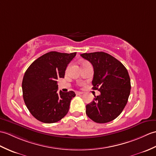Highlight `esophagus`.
<instances>
[{
    "mask_svg": "<svg viewBox=\"0 0 156 156\" xmlns=\"http://www.w3.org/2000/svg\"><path fill=\"white\" fill-rule=\"evenodd\" d=\"M82 94V92H76V95H80V94Z\"/></svg>",
    "mask_w": 156,
    "mask_h": 156,
    "instance_id": "esophagus-1",
    "label": "esophagus"
}]
</instances>
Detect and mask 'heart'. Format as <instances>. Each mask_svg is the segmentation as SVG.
<instances>
[{"mask_svg":"<svg viewBox=\"0 0 156 156\" xmlns=\"http://www.w3.org/2000/svg\"><path fill=\"white\" fill-rule=\"evenodd\" d=\"M88 64V62H83L82 64V66H84V65H86V64Z\"/></svg>","mask_w":156,"mask_h":156,"instance_id":"1","label":"heart"}]
</instances>
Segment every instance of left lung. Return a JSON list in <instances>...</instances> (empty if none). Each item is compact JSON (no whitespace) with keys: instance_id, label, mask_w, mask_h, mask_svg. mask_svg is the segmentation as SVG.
Wrapping results in <instances>:
<instances>
[{"instance_id":"left-lung-1","label":"left lung","mask_w":156,"mask_h":156,"mask_svg":"<svg viewBox=\"0 0 156 156\" xmlns=\"http://www.w3.org/2000/svg\"><path fill=\"white\" fill-rule=\"evenodd\" d=\"M94 68L93 90L100 92L86 105L87 115L96 123L114 120L124 110L130 94L128 72L120 62L104 52L80 54Z\"/></svg>"}]
</instances>
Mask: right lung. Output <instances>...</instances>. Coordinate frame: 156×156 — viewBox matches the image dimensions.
I'll use <instances>...</instances> for the list:
<instances>
[{"mask_svg":"<svg viewBox=\"0 0 156 156\" xmlns=\"http://www.w3.org/2000/svg\"><path fill=\"white\" fill-rule=\"evenodd\" d=\"M76 52L52 51L39 57L25 72L22 88L24 103L33 116L43 123L60 121L69 110L74 92H58L57 80L64 78L68 64Z\"/></svg>","mask_w":156,"mask_h":156,"instance_id":"right-lung-1","label":"right lung"}]
</instances>
